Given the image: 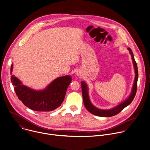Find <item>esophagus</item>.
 Returning <instances> with one entry per match:
<instances>
[{
	"label": "esophagus",
	"mask_w": 150,
	"mask_h": 150,
	"mask_svg": "<svg viewBox=\"0 0 150 150\" xmlns=\"http://www.w3.org/2000/svg\"><path fill=\"white\" fill-rule=\"evenodd\" d=\"M76 75H78V76H79V75H81V74H79V72H77V73H76Z\"/></svg>",
	"instance_id": "esophagus-1"
}]
</instances>
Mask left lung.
<instances>
[{
	"instance_id": "obj_1",
	"label": "left lung",
	"mask_w": 150,
	"mask_h": 150,
	"mask_svg": "<svg viewBox=\"0 0 150 150\" xmlns=\"http://www.w3.org/2000/svg\"><path fill=\"white\" fill-rule=\"evenodd\" d=\"M128 49L129 50V53L131 54V56L132 57V60L133 61V65L135 69V76L134 79V83L132 86V91L129 96V97L126 99L125 101H124L123 103H121L120 105L118 106L115 107V108L111 109V110H101V109H98L94 107L92 103L90 101V99L89 98L88 95V87L86 83L82 81L81 82V88H82V96H83V104L86 108V110L91 112V114L99 116V117H112L114 116L118 113H120L124 108H125L126 107L129 105L131 102L133 101V99L135 96L136 92H137V81H138V68H137V65L135 62V60L134 57V55L132 53V50L128 47Z\"/></svg>"
}]
</instances>
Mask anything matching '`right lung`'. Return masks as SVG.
Masks as SVG:
<instances>
[{"label":"right lung","mask_w":150,"mask_h":150,"mask_svg":"<svg viewBox=\"0 0 150 150\" xmlns=\"http://www.w3.org/2000/svg\"><path fill=\"white\" fill-rule=\"evenodd\" d=\"M13 64L11 68V74ZM11 79L16 95L25 106L33 111L43 112L54 111L62 104L72 81L69 75L59 77L45 89L36 91L23 85L14 75L11 76Z\"/></svg>","instance_id":"obj_1"}]
</instances>
